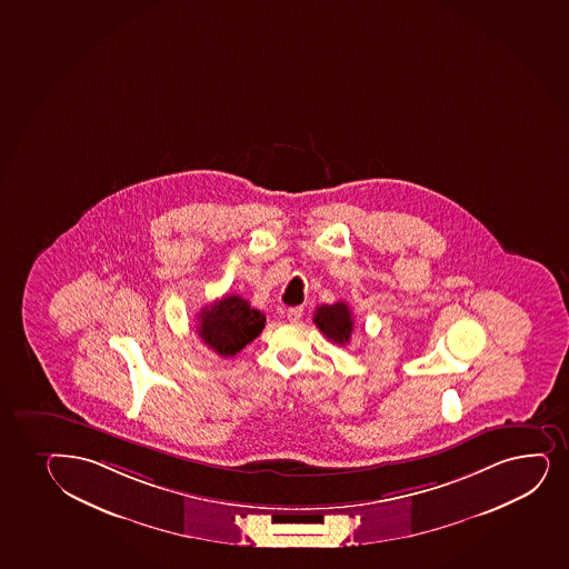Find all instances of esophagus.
<instances>
[{"label": "esophagus", "instance_id": "obj_1", "mask_svg": "<svg viewBox=\"0 0 569 569\" xmlns=\"http://www.w3.org/2000/svg\"><path fill=\"white\" fill-rule=\"evenodd\" d=\"M300 318H302V308H300V307L289 308L288 320L291 321V323H297V321H299Z\"/></svg>", "mask_w": 569, "mask_h": 569}]
</instances>
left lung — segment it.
<instances>
[{
  "mask_svg": "<svg viewBox=\"0 0 569 569\" xmlns=\"http://www.w3.org/2000/svg\"><path fill=\"white\" fill-rule=\"evenodd\" d=\"M313 323L318 326L327 339L345 346L350 342L351 332H353V320H351L350 307L346 302H335V305H321L316 308Z\"/></svg>",
  "mask_w": 569,
  "mask_h": 569,
  "instance_id": "8db88e82",
  "label": "left lung"
}]
</instances>
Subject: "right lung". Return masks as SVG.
I'll return each mask as SVG.
<instances>
[{
	"label": "right lung",
	"instance_id": "add662e5",
	"mask_svg": "<svg viewBox=\"0 0 569 569\" xmlns=\"http://www.w3.org/2000/svg\"><path fill=\"white\" fill-rule=\"evenodd\" d=\"M264 313L240 295H224L198 312V337L223 358H232L264 329Z\"/></svg>",
	"mask_w": 569,
	"mask_h": 569
}]
</instances>
